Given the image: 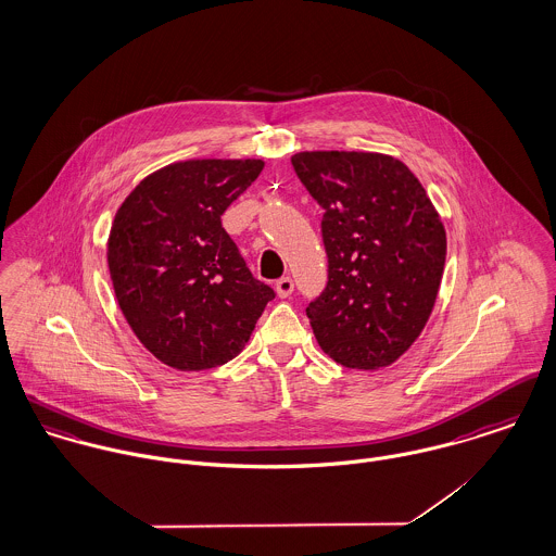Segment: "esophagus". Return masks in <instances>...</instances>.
Here are the masks:
<instances>
[{"label":"esophagus","instance_id":"1","mask_svg":"<svg viewBox=\"0 0 556 556\" xmlns=\"http://www.w3.org/2000/svg\"><path fill=\"white\" fill-rule=\"evenodd\" d=\"M275 290H277L279 299H290V296H292V292H294V281H292L290 277H281V279L277 281Z\"/></svg>","mask_w":556,"mask_h":556}]
</instances>
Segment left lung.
<instances>
[{
	"mask_svg": "<svg viewBox=\"0 0 556 556\" xmlns=\"http://www.w3.org/2000/svg\"><path fill=\"white\" fill-rule=\"evenodd\" d=\"M292 166L324 208V292L308 303L319 348L350 369H381L420 337L439 292L445 230L425 187L399 160L303 151Z\"/></svg>",
	"mask_w": 556,
	"mask_h": 556,
	"instance_id": "obj_1",
	"label": "left lung"
}]
</instances>
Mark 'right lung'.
I'll use <instances>...</instances> for the list:
<instances>
[{
  "label": "right lung",
  "instance_id": "obj_1",
  "mask_svg": "<svg viewBox=\"0 0 556 556\" xmlns=\"http://www.w3.org/2000/svg\"><path fill=\"white\" fill-rule=\"evenodd\" d=\"M262 160H189L149 175L125 198L109 237L117 303L140 343L179 370L232 361L268 301L222 228Z\"/></svg>",
  "mask_w": 556,
  "mask_h": 556
}]
</instances>
